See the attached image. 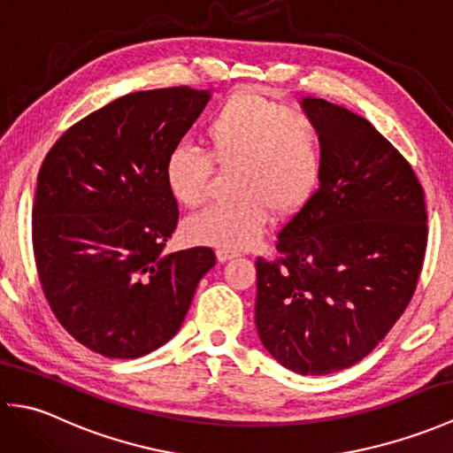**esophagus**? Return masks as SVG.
<instances>
[{
    "label": "esophagus",
    "instance_id": "esophagus-1",
    "mask_svg": "<svg viewBox=\"0 0 453 453\" xmlns=\"http://www.w3.org/2000/svg\"><path fill=\"white\" fill-rule=\"evenodd\" d=\"M216 255H218L219 263H226V261H229V258L239 257V251H235V249H218Z\"/></svg>",
    "mask_w": 453,
    "mask_h": 453
}]
</instances>
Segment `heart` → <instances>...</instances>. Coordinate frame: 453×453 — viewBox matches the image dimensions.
<instances>
[{
  "instance_id": "heart-1",
  "label": "heart",
  "mask_w": 453,
  "mask_h": 453,
  "mask_svg": "<svg viewBox=\"0 0 453 453\" xmlns=\"http://www.w3.org/2000/svg\"><path fill=\"white\" fill-rule=\"evenodd\" d=\"M206 151L175 146L163 179L179 204L196 208L210 196L214 165L232 171L234 192L187 221L192 242L224 249L253 243L268 216L300 211L319 188L325 171L323 134L310 114L251 91H239L210 114L202 130Z\"/></svg>"
}]
</instances>
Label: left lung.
<instances>
[{"mask_svg": "<svg viewBox=\"0 0 453 453\" xmlns=\"http://www.w3.org/2000/svg\"><path fill=\"white\" fill-rule=\"evenodd\" d=\"M323 134L313 198L257 257L255 323L284 368L325 375L365 358L405 313L425 263L426 198L411 163L372 124L303 99Z\"/></svg>", "mask_w": 453, "mask_h": 453, "instance_id": "obj_1", "label": "left lung"}]
</instances>
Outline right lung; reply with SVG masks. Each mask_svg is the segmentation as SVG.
Returning <instances> with one entry per match:
<instances>
[{"mask_svg": "<svg viewBox=\"0 0 453 453\" xmlns=\"http://www.w3.org/2000/svg\"><path fill=\"white\" fill-rule=\"evenodd\" d=\"M210 95L188 85L124 95L46 153L33 202L38 280L56 319L107 358H140L175 336L210 247L165 253L179 204L163 161Z\"/></svg>", "mask_w": 453, "mask_h": 453, "instance_id": "1", "label": "right lung"}]
</instances>
